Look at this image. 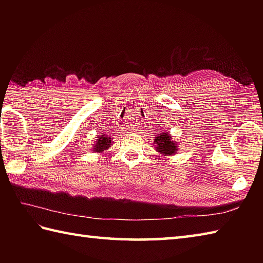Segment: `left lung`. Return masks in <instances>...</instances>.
<instances>
[{"label": "left lung", "instance_id": "obj_1", "mask_svg": "<svg viewBox=\"0 0 263 263\" xmlns=\"http://www.w3.org/2000/svg\"><path fill=\"white\" fill-rule=\"evenodd\" d=\"M154 146L156 147V152H158L161 156H173L178 152L177 142L173 140L168 132L159 133L157 137H155Z\"/></svg>", "mask_w": 263, "mask_h": 263}]
</instances>
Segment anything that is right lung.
I'll return each mask as SVG.
<instances>
[{"label": "right lung", "instance_id": "obj_1", "mask_svg": "<svg viewBox=\"0 0 263 263\" xmlns=\"http://www.w3.org/2000/svg\"><path fill=\"white\" fill-rule=\"evenodd\" d=\"M113 138L110 136H106V135H100L97 137L96 141L92 144V152L96 154H103L106 150L109 149V147L113 144Z\"/></svg>", "mask_w": 263, "mask_h": 263}]
</instances>
